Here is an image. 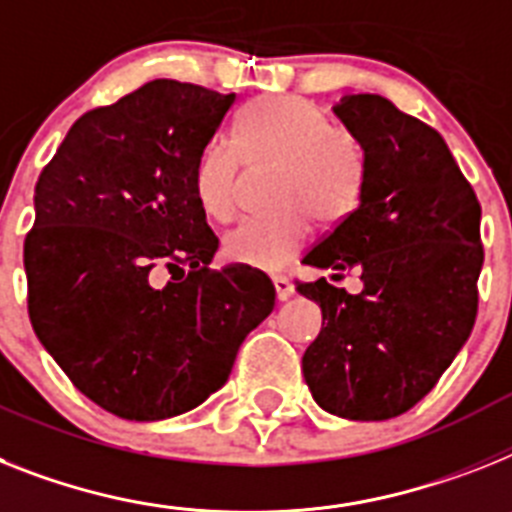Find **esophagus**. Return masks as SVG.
Here are the masks:
<instances>
[{
	"label": "esophagus",
	"instance_id": "esophagus-1",
	"mask_svg": "<svg viewBox=\"0 0 512 512\" xmlns=\"http://www.w3.org/2000/svg\"><path fill=\"white\" fill-rule=\"evenodd\" d=\"M273 286H276V296L278 302H286L291 294H294V286H291V281L286 276H276L273 278Z\"/></svg>",
	"mask_w": 512,
	"mask_h": 512
}]
</instances>
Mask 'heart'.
<instances>
[{
  "mask_svg": "<svg viewBox=\"0 0 512 512\" xmlns=\"http://www.w3.org/2000/svg\"><path fill=\"white\" fill-rule=\"evenodd\" d=\"M244 161L281 166L273 182L276 213L249 218L223 239L226 255L249 268H286L307 244L312 216L336 223L362 197V148L343 130H333L307 98L257 101L239 127V150L223 140L205 145L192 171V192L210 221L229 223L236 216Z\"/></svg>",
  "mask_w": 512,
  "mask_h": 512,
  "instance_id": "1",
  "label": "heart"
}]
</instances>
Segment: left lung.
Returning <instances> with one entry per match:
<instances>
[{"label":"left lung","mask_w":512,"mask_h":512,"mask_svg":"<svg viewBox=\"0 0 512 512\" xmlns=\"http://www.w3.org/2000/svg\"><path fill=\"white\" fill-rule=\"evenodd\" d=\"M333 111L364 150L362 197L302 263L333 281L356 270L364 289L296 281L322 309L302 369L325 411L382 422L422 401L471 336L482 205L435 127L375 93L346 96Z\"/></svg>","instance_id":"8db88e82"}]
</instances>
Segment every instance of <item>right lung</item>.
<instances>
[{
    "mask_svg": "<svg viewBox=\"0 0 512 512\" xmlns=\"http://www.w3.org/2000/svg\"><path fill=\"white\" fill-rule=\"evenodd\" d=\"M234 101L150 80L85 111L36 182L30 325L80 393L130 422L200 406L276 307L263 270L210 268L218 236L192 192L197 156ZM161 269L172 278L158 287Z\"/></svg>",
    "mask_w": 512,
    "mask_h": 512,
    "instance_id": "right-lung-1",
    "label": "right lung"
}]
</instances>
